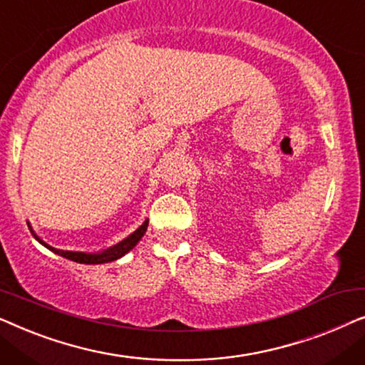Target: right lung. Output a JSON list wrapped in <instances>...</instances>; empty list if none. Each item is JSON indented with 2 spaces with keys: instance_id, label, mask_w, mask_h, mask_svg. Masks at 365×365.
Here are the masks:
<instances>
[{
  "instance_id": "add662e5",
  "label": "right lung",
  "mask_w": 365,
  "mask_h": 365,
  "mask_svg": "<svg viewBox=\"0 0 365 365\" xmlns=\"http://www.w3.org/2000/svg\"><path fill=\"white\" fill-rule=\"evenodd\" d=\"M148 229V221H144L141 226H139L136 231H134L131 236H128L126 239H123L121 242L116 244V246L106 249V251L101 252V254H86V252H69V251H58V249H54L51 246H48L46 242H43L41 239L36 237L39 242L43 244V246H46L48 249H51L56 254H61L63 257L69 259V261H74V262H79V264H104V262H111V261H116V259L123 257L124 254L131 251V249L136 246V244L141 241V237L144 236V232H146ZM33 232V231H31Z\"/></svg>"
}]
</instances>
